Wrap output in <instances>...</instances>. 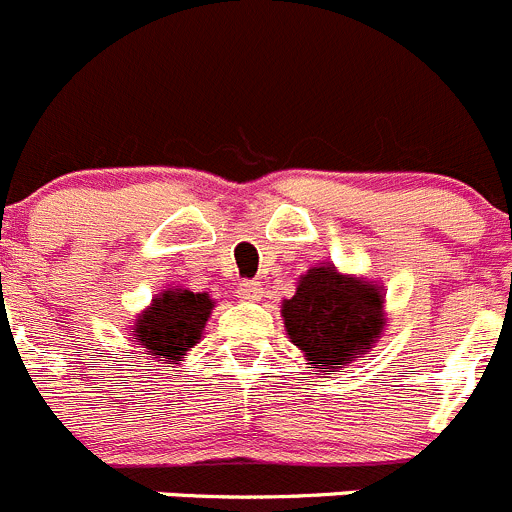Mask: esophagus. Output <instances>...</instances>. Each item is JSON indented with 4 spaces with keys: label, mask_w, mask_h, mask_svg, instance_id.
<instances>
[{
    "label": "esophagus",
    "mask_w": 512,
    "mask_h": 512,
    "mask_svg": "<svg viewBox=\"0 0 512 512\" xmlns=\"http://www.w3.org/2000/svg\"><path fill=\"white\" fill-rule=\"evenodd\" d=\"M237 295H240L245 303H257V300H262V285L255 283V280H247V283H240Z\"/></svg>",
    "instance_id": "34e87169"
}]
</instances>
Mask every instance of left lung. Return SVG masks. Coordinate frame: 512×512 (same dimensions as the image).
I'll return each instance as SVG.
<instances>
[{
  "label": "left lung",
  "mask_w": 512,
  "mask_h": 512,
  "mask_svg": "<svg viewBox=\"0 0 512 512\" xmlns=\"http://www.w3.org/2000/svg\"><path fill=\"white\" fill-rule=\"evenodd\" d=\"M384 303L381 285L321 262L300 275L293 298L283 300L285 331L310 361L308 369L341 371L381 338Z\"/></svg>",
  "instance_id": "obj_1"
}]
</instances>
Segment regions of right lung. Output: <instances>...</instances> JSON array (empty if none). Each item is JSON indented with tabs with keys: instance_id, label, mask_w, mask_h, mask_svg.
I'll use <instances>...</instances> for the list:
<instances>
[{
	"instance_id": "right-lung-1",
	"label": "right lung",
	"mask_w": 512,
	"mask_h": 512,
	"mask_svg": "<svg viewBox=\"0 0 512 512\" xmlns=\"http://www.w3.org/2000/svg\"><path fill=\"white\" fill-rule=\"evenodd\" d=\"M214 310L207 293H191L189 288H166L136 315L128 331L156 361H181L202 341L204 326Z\"/></svg>"
}]
</instances>
